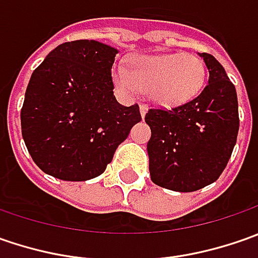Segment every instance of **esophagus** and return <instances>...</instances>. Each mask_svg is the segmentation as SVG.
I'll list each match as a JSON object with an SVG mask.
<instances>
[{
	"instance_id": "1",
	"label": "esophagus",
	"mask_w": 258,
	"mask_h": 258,
	"mask_svg": "<svg viewBox=\"0 0 258 258\" xmlns=\"http://www.w3.org/2000/svg\"><path fill=\"white\" fill-rule=\"evenodd\" d=\"M139 110H141V116L144 117L145 114H146V112H148V106L144 103H141L139 104Z\"/></svg>"
}]
</instances>
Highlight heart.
Returning <instances> with one entry per match:
<instances>
[{
    "label": "heart",
    "instance_id": "obj_1",
    "mask_svg": "<svg viewBox=\"0 0 258 258\" xmlns=\"http://www.w3.org/2000/svg\"><path fill=\"white\" fill-rule=\"evenodd\" d=\"M205 76L200 57L181 53L135 55L129 70L117 64L112 72L114 87L124 97H135L141 90H148L155 103L165 107L192 100L203 90Z\"/></svg>",
    "mask_w": 258,
    "mask_h": 258
}]
</instances>
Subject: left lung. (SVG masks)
Segmentation results:
<instances>
[{
  "label": "left lung",
  "instance_id": "8db88e82",
  "mask_svg": "<svg viewBox=\"0 0 258 258\" xmlns=\"http://www.w3.org/2000/svg\"><path fill=\"white\" fill-rule=\"evenodd\" d=\"M208 85L195 99L172 109L152 107L145 116L152 182L178 192H192L215 182L233 154L238 134L235 87L214 55L200 53Z\"/></svg>",
  "mask_w": 258,
  "mask_h": 258
}]
</instances>
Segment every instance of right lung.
<instances>
[{
    "instance_id": "1",
    "label": "right lung",
    "mask_w": 258,
    "mask_h": 258,
    "mask_svg": "<svg viewBox=\"0 0 258 258\" xmlns=\"http://www.w3.org/2000/svg\"><path fill=\"white\" fill-rule=\"evenodd\" d=\"M117 50L94 40L63 43L33 72L21 109V134L35 165L63 181L102 175L132 126L139 106L113 96Z\"/></svg>"
}]
</instances>
